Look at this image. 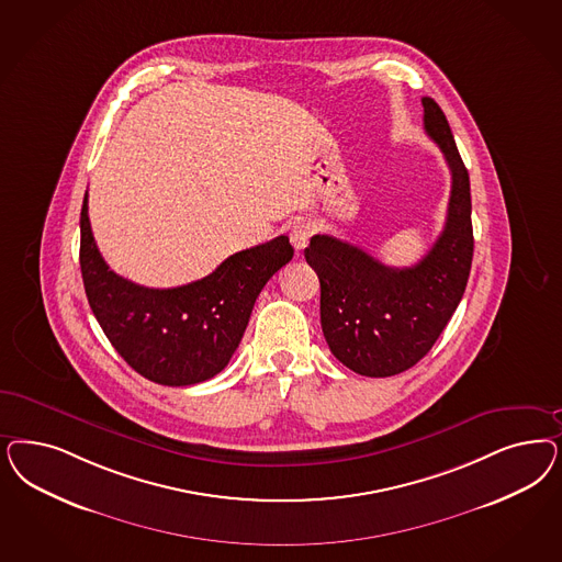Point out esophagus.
I'll return each instance as SVG.
<instances>
[{
  "instance_id": "esophagus-1",
  "label": "esophagus",
  "mask_w": 562,
  "mask_h": 562,
  "mask_svg": "<svg viewBox=\"0 0 562 562\" xmlns=\"http://www.w3.org/2000/svg\"><path fill=\"white\" fill-rule=\"evenodd\" d=\"M312 236H314V225L310 221H295L290 227V239L295 250H304Z\"/></svg>"
}]
</instances>
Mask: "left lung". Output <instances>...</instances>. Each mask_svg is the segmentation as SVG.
Segmentation results:
<instances>
[{
	"mask_svg": "<svg viewBox=\"0 0 562 562\" xmlns=\"http://www.w3.org/2000/svg\"><path fill=\"white\" fill-rule=\"evenodd\" d=\"M424 130L451 169L447 223L414 267H386L337 237L314 236L304 250L321 281V325L349 370L384 379L416 366L451 321L473 258L470 173L435 99L424 97Z\"/></svg>",
	"mask_w": 562,
	"mask_h": 562,
	"instance_id": "8db88e82",
	"label": "left lung"
}]
</instances>
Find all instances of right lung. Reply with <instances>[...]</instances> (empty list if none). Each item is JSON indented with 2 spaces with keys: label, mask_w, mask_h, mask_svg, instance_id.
<instances>
[{
  "label": "right lung",
  "mask_w": 562,
  "mask_h": 562,
  "mask_svg": "<svg viewBox=\"0 0 562 562\" xmlns=\"http://www.w3.org/2000/svg\"><path fill=\"white\" fill-rule=\"evenodd\" d=\"M293 256L279 236L223 260L200 281L150 290L115 274L99 252L80 213V271L92 314L115 351L145 379L190 386L217 376L229 363L250 321L254 302Z\"/></svg>",
  "instance_id": "1"
}]
</instances>
